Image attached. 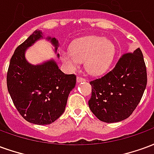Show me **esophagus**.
Instances as JSON below:
<instances>
[{
    "label": "esophagus",
    "instance_id": "34e87169",
    "mask_svg": "<svg viewBox=\"0 0 154 154\" xmlns=\"http://www.w3.org/2000/svg\"><path fill=\"white\" fill-rule=\"evenodd\" d=\"M86 81V79L85 78H83V77H77V82H85Z\"/></svg>",
    "mask_w": 154,
    "mask_h": 154
}]
</instances>
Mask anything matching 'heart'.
I'll list each match as a JSON object with an SVG mask.
<instances>
[{
  "instance_id": "obj_1",
  "label": "heart",
  "mask_w": 154,
  "mask_h": 154,
  "mask_svg": "<svg viewBox=\"0 0 154 154\" xmlns=\"http://www.w3.org/2000/svg\"><path fill=\"white\" fill-rule=\"evenodd\" d=\"M116 54L112 41L97 36L85 37L74 41L71 51L63 52L61 58L70 69H77L79 63L85 62L89 73L100 75L110 67Z\"/></svg>"
}]
</instances>
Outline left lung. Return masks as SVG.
Returning <instances> with one entry per match:
<instances>
[{"mask_svg":"<svg viewBox=\"0 0 154 154\" xmlns=\"http://www.w3.org/2000/svg\"><path fill=\"white\" fill-rule=\"evenodd\" d=\"M88 105L98 119L106 123L127 119L140 102L147 85V70L140 48L123 54L113 69L90 82Z\"/></svg>","mask_w":154,"mask_h":154,"instance_id":"obj_1","label":"left lung"}]
</instances>
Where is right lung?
I'll use <instances>...</instances> for the list:
<instances>
[{
    "mask_svg": "<svg viewBox=\"0 0 154 154\" xmlns=\"http://www.w3.org/2000/svg\"><path fill=\"white\" fill-rule=\"evenodd\" d=\"M43 38L35 30L19 45L12 55L7 72V88L13 103L22 117L35 125H49L65 110L70 91L76 85L74 74H65L54 59L38 65L29 63L25 51ZM57 53L58 41L48 37ZM59 57V54H57Z\"/></svg>",
    "mask_w": 154,
    "mask_h": 154,
    "instance_id": "add662e5",
    "label": "right lung"
}]
</instances>
